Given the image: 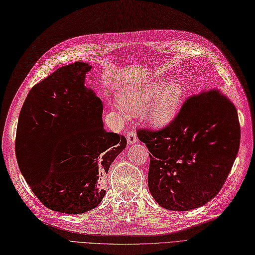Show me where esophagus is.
<instances>
[{"label": "esophagus", "mask_w": 255, "mask_h": 255, "mask_svg": "<svg viewBox=\"0 0 255 255\" xmlns=\"http://www.w3.org/2000/svg\"><path fill=\"white\" fill-rule=\"evenodd\" d=\"M127 140H128V143L129 144H133V143H136L137 142V136H136V133L135 131H131L129 130L128 135H127Z\"/></svg>", "instance_id": "obj_1"}]
</instances>
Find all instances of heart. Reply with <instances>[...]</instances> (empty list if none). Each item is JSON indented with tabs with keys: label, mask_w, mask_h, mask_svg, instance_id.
I'll return each mask as SVG.
<instances>
[{
	"label": "heart",
	"mask_w": 255,
	"mask_h": 255,
	"mask_svg": "<svg viewBox=\"0 0 255 255\" xmlns=\"http://www.w3.org/2000/svg\"><path fill=\"white\" fill-rule=\"evenodd\" d=\"M183 97L184 86L179 81L165 84L163 78H156L122 91L118 95V100L133 115L145 111V119L151 127L163 128L177 116Z\"/></svg>",
	"instance_id": "obj_1"
}]
</instances>
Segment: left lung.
Wrapping results in <instances>:
<instances>
[{
	"label": "left lung",
	"instance_id": "1",
	"mask_svg": "<svg viewBox=\"0 0 255 255\" xmlns=\"http://www.w3.org/2000/svg\"><path fill=\"white\" fill-rule=\"evenodd\" d=\"M150 151L147 184L156 203L171 211L206 205L223 188L241 142L238 111L225 95L192 96L160 130L138 129Z\"/></svg>",
	"mask_w": 255,
	"mask_h": 255
}]
</instances>
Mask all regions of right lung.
<instances>
[{"instance_id": "add662e5", "label": "right lung", "mask_w": 255, "mask_h": 255, "mask_svg": "<svg viewBox=\"0 0 255 255\" xmlns=\"http://www.w3.org/2000/svg\"><path fill=\"white\" fill-rule=\"evenodd\" d=\"M92 67L75 62L34 85L17 121L20 171L41 203L60 213L82 214L97 207L105 195L101 181L127 146L125 136L104 129L102 101L84 84ZM45 134H60L68 145L43 165L36 142Z\"/></svg>"}]
</instances>
